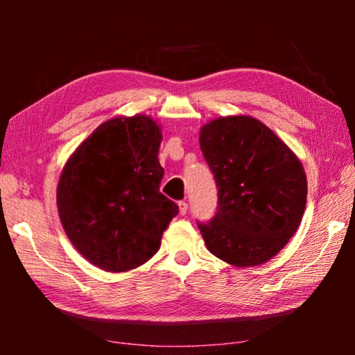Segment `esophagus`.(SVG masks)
<instances>
[{
	"instance_id": "1",
	"label": "esophagus",
	"mask_w": 355,
	"mask_h": 355,
	"mask_svg": "<svg viewBox=\"0 0 355 355\" xmlns=\"http://www.w3.org/2000/svg\"><path fill=\"white\" fill-rule=\"evenodd\" d=\"M178 211H180V214H186V211H188V203H186L184 200L178 202Z\"/></svg>"
}]
</instances>
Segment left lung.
Here are the masks:
<instances>
[{
    "label": "left lung",
    "instance_id": "1",
    "mask_svg": "<svg viewBox=\"0 0 355 355\" xmlns=\"http://www.w3.org/2000/svg\"><path fill=\"white\" fill-rule=\"evenodd\" d=\"M199 142L219 197L214 218L199 224L207 249L238 268L269 261L302 220L307 202L302 163L250 116L209 120Z\"/></svg>",
    "mask_w": 355,
    "mask_h": 355
}]
</instances>
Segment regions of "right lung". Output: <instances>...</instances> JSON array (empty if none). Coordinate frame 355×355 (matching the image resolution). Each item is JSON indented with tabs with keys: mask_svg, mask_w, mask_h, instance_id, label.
Segmentation results:
<instances>
[{
	"mask_svg": "<svg viewBox=\"0 0 355 355\" xmlns=\"http://www.w3.org/2000/svg\"><path fill=\"white\" fill-rule=\"evenodd\" d=\"M159 125L152 117H114L84 139L65 163L58 183V211L75 249L107 272L148 261L175 202L159 192Z\"/></svg>",
	"mask_w": 355,
	"mask_h": 355,
	"instance_id": "right-lung-1",
	"label": "right lung"
}]
</instances>
